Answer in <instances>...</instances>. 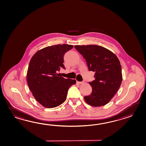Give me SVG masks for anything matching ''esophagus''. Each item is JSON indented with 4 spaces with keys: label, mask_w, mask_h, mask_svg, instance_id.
Instances as JSON below:
<instances>
[{
    "label": "esophagus",
    "mask_w": 146,
    "mask_h": 146,
    "mask_svg": "<svg viewBox=\"0 0 146 146\" xmlns=\"http://www.w3.org/2000/svg\"><path fill=\"white\" fill-rule=\"evenodd\" d=\"M83 83H84V82H78V81L76 82V83H77V84L78 85H80L81 84H83Z\"/></svg>",
    "instance_id": "34e87169"
}]
</instances>
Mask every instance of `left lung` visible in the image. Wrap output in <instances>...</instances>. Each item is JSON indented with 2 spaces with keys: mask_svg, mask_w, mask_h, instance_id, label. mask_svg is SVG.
<instances>
[{
  "mask_svg": "<svg viewBox=\"0 0 146 146\" xmlns=\"http://www.w3.org/2000/svg\"><path fill=\"white\" fill-rule=\"evenodd\" d=\"M74 47L85 59L89 70L95 72V80L89 82L92 92L85 96V101L94 107L106 105L116 94L123 80L119 59L113 52L100 45Z\"/></svg>",
  "mask_w": 146,
  "mask_h": 146,
  "instance_id": "obj_1",
  "label": "left lung"
}]
</instances>
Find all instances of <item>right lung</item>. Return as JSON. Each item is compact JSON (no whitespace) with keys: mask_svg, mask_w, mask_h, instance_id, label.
Listing matches in <instances>:
<instances>
[{"mask_svg":"<svg viewBox=\"0 0 146 146\" xmlns=\"http://www.w3.org/2000/svg\"><path fill=\"white\" fill-rule=\"evenodd\" d=\"M73 48L65 44L49 46L39 50L30 60L27 81L33 97L43 107L53 108L64 103L68 89L76 84L75 80L65 79L56 73L65 68L63 56Z\"/></svg>","mask_w":146,"mask_h":146,"instance_id":"1","label":"right lung"}]
</instances>
